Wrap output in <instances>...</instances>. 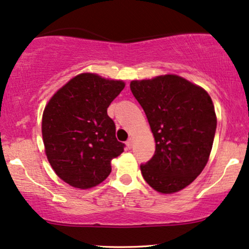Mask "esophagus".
Instances as JSON below:
<instances>
[{"instance_id":"1","label":"esophagus","mask_w":249,"mask_h":249,"mask_svg":"<svg viewBox=\"0 0 249 249\" xmlns=\"http://www.w3.org/2000/svg\"><path fill=\"white\" fill-rule=\"evenodd\" d=\"M126 146H127L128 149H131V148L133 147V139H132V138H130V139H127Z\"/></svg>"}]
</instances>
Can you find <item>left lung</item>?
<instances>
[{
	"instance_id": "left-lung-1",
	"label": "left lung",
	"mask_w": 249,
	"mask_h": 249,
	"mask_svg": "<svg viewBox=\"0 0 249 249\" xmlns=\"http://www.w3.org/2000/svg\"><path fill=\"white\" fill-rule=\"evenodd\" d=\"M131 92L142 107L155 138V154L140 165L150 187L170 194L185 188L208 162L217 126L209 94L175 74L133 80Z\"/></svg>"
}]
</instances>
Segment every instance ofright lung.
<instances>
[{"label":"right lung","mask_w":249,"mask_h":249,"mask_svg":"<svg viewBox=\"0 0 249 249\" xmlns=\"http://www.w3.org/2000/svg\"><path fill=\"white\" fill-rule=\"evenodd\" d=\"M125 84L83 73L50 99L42 116L47 159L56 175L71 186L86 190L111 172V160L124 152L116 139L108 107Z\"/></svg>","instance_id":"add662e5"}]
</instances>
